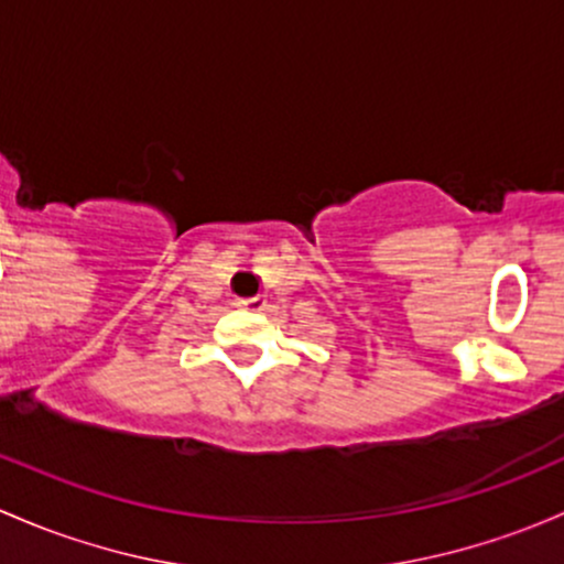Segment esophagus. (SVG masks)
<instances>
[{"label": "esophagus", "mask_w": 564, "mask_h": 564, "mask_svg": "<svg viewBox=\"0 0 564 564\" xmlns=\"http://www.w3.org/2000/svg\"><path fill=\"white\" fill-rule=\"evenodd\" d=\"M235 305L240 307H251V311H262L264 300L262 297H248V300H235Z\"/></svg>", "instance_id": "obj_1"}]
</instances>
